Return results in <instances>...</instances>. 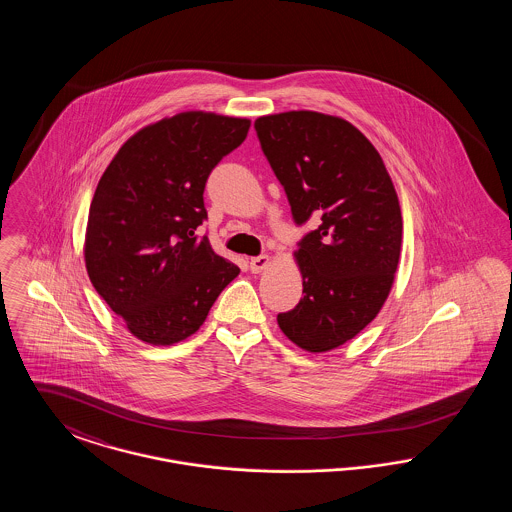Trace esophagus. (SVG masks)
Here are the masks:
<instances>
[{"label":"esophagus","mask_w":512,"mask_h":512,"mask_svg":"<svg viewBox=\"0 0 512 512\" xmlns=\"http://www.w3.org/2000/svg\"><path fill=\"white\" fill-rule=\"evenodd\" d=\"M270 265V257L268 255H259V257H251V261H249V268H251V272H263L265 268Z\"/></svg>","instance_id":"esophagus-1"}]
</instances>
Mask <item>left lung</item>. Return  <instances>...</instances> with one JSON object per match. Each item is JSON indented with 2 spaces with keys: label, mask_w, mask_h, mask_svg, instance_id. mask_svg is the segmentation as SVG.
Segmentation results:
<instances>
[{
  "label": "left lung",
  "mask_w": 512,
  "mask_h": 512,
  "mask_svg": "<svg viewBox=\"0 0 512 512\" xmlns=\"http://www.w3.org/2000/svg\"><path fill=\"white\" fill-rule=\"evenodd\" d=\"M255 130L295 224L318 222L293 253L303 297L278 326L305 351L336 349L388 299L403 234L393 182L376 147L340 117L288 111L259 117Z\"/></svg>",
  "instance_id": "obj_1"
}]
</instances>
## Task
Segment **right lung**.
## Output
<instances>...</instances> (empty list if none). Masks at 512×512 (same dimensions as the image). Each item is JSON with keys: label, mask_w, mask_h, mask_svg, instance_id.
<instances>
[{"label": "right lung", "mask_w": 512, "mask_h": 512, "mask_svg": "<svg viewBox=\"0 0 512 512\" xmlns=\"http://www.w3.org/2000/svg\"><path fill=\"white\" fill-rule=\"evenodd\" d=\"M251 121L188 111L124 142L99 178L84 259L103 301L130 334L172 345L195 334L240 268L195 234L207 219L211 171Z\"/></svg>", "instance_id": "1"}]
</instances>
